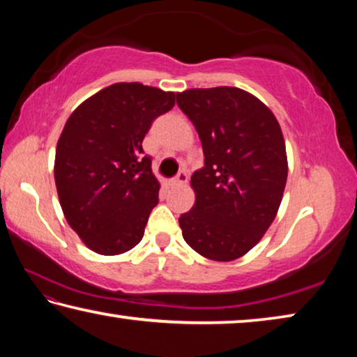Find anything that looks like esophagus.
<instances>
[{
  "mask_svg": "<svg viewBox=\"0 0 357 357\" xmlns=\"http://www.w3.org/2000/svg\"><path fill=\"white\" fill-rule=\"evenodd\" d=\"M187 181H189V174H187L185 170H183V172L178 173L176 178L172 179V184L173 185H184Z\"/></svg>",
  "mask_w": 357,
  "mask_h": 357,
  "instance_id": "1",
  "label": "esophagus"
}]
</instances>
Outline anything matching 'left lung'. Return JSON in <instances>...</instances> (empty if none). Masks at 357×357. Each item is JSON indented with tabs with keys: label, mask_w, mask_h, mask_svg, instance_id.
<instances>
[{
	"label": "left lung",
	"mask_w": 357,
	"mask_h": 357,
	"mask_svg": "<svg viewBox=\"0 0 357 357\" xmlns=\"http://www.w3.org/2000/svg\"><path fill=\"white\" fill-rule=\"evenodd\" d=\"M176 100L204 154L190 178L195 203L179 217L183 238L204 258L233 261L259 243L282 203L288 159L280 124L241 88H193Z\"/></svg>",
	"instance_id": "1"
}]
</instances>
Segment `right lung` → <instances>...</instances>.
<instances>
[{
  "label": "right lung",
  "instance_id": "right-lung-1",
  "mask_svg": "<svg viewBox=\"0 0 357 357\" xmlns=\"http://www.w3.org/2000/svg\"><path fill=\"white\" fill-rule=\"evenodd\" d=\"M174 98L137 82L114 83L66 121L55 154L59 204L70 228L99 255H119L143 238L160 183L142 142Z\"/></svg>",
  "mask_w": 357,
  "mask_h": 357
}]
</instances>
